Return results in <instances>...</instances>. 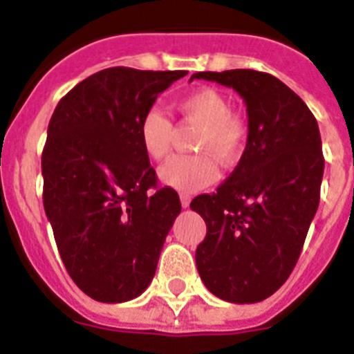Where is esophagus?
Wrapping results in <instances>:
<instances>
[{
	"mask_svg": "<svg viewBox=\"0 0 354 354\" xmlns=\"http://www.w3.org/2000/svg\"><path fill=\"white\" fill-rule=\"evenodd\" d=\"M189 202H192V196L187 195V193H180V204H183V207H189Z\"/></svg>",
	"mask_w": 354,
	"mask_h": 354,
	"instance_id": "esophagus-1",
	"label": "esophagus"
}]
</instances>
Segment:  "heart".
Listing matches in <instances>:
<instances>
[{"label": "heart", "mask_w": 354, "mask_h": 354, "mask_svg": "<svg viewBox=\"0 0 354 354\" xmlns=\"http://www.w3.org/2000/svg\"><path fill=\"white\" fill-rule=\"evenodd\" d=\"M183 120L200 127L195 150L205 154L174 156L159 168V180L177 192L193 193L209 186L218 177V168L234 167L246 145L248 127L239 115L230 111V101L216 88H200L175 102ZM140 143L152 159H162L170 152L174 126L159 108H149L140 118Z\"/></svg>", "instance_id": "b5f03b06"}]
</instances>
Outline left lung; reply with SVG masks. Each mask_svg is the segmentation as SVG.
<instances>
[{"label":"left lung","instance_id":"left-lung-1","mask_svg":"<svg viewBox=\"0 0 354 354\" xmlns=\"http://www.w3.org/2000/svg\"><path fill=\"white\" fill-rule=\"evenodd\" d=\"M246 104L248 140L237 167L189 207L207 225L196 248L202 282L220 299L257 303L286 283L321 196L324 158L308 106L278 77L252 68L196 72Z\"/></svg>","mask_w":354,"mask_h":354}]
</instances>
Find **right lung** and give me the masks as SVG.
I'll use <instances>...</instances> for the list:
<instances>
[{"label": "right lung", "instance_id": "right-lung-1", "mask_svg": "<svg viewBox=\"0 0 354 354\" xmlns=\"http://www.w3.org/2000/svg\"><path fill=\"white\" fill-rule=\"evenodd\" d=\"M186 74L104 68L62 97L49 120L44 209L65 270L95 301H129L149 287L180 212L179 195L158 189L138 126Z\"/></svg>", "mask_w": 354, "mask_h": 354}]
</instances>
